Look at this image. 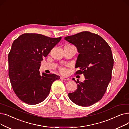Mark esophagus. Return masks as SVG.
I'll use <instances>...</instances> for the list:
<instances>
[{
    "label": "esophagus",
    "mask_w": 129,
    "mask_h": 129,
    "mask_svg": "<svg viewBox=\"0 0 129 129\" xmlns=\"http://www.w3.org/2000/svg\"><path fill=\"white\" fill-rule=\"evenodd\" d=\"M60 79H63L64 80H69L70 79L68 77H64V76H62L60 77Z\"/></svg>",
    "instance_id": "esophagus-1"
}]
</instances>
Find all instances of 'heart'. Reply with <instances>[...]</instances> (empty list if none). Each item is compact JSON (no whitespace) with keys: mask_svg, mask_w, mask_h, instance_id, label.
<instances>
[{"mask_svg":"<svg viewBox=\"0 0 129 129\" xmlns=\"http://www.w3.org/2000/svg\"><path fill=\"white\" fill-rule=\"evenodd\" d=\"M71 46H72V45H71ZM59 71H60V72L62 73H64L66 72V69L63 66H60L59 67Z\"/></svg>","mask_w":129,"mask_h":129,"instance_id":"obj_1","label":"heart"}]
</instances>
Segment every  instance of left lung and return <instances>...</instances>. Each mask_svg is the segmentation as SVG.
Wrapping results in <instances>:
<instances>
[{"instance_id":"left-lung-1","label":"left lung","mask_w":129,"mask_h":129,"mask_svg":"<svg viewBox=\"0 0 129 129\" xmlns=\"http://www.w3.org/2000/svg\"><path fill=\"white\" fill-rule=\"evenodd\" d=\"M65 40L77 47L79 54L75 68L79 69L75 74H83L85 78L83 82L73 78L77 89L69 93V97L80 106L92 105L103 98L111 79L113 58L111 47L102 37L88 31L66 37Z\"/></svg>"}]
</instances>
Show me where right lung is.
Segmentation results:
<instances>
[{"label": "right lung", "mask_w": 129, "mask_h": 129, "mask_svg": "<svg viewBox=\"0 0 129 129\" xmlns=\"http://www.w3.org/2000/svg\"><path fill=\"white\" fill-rule=\"evenodd\" d=\"M38 33H24L13 41L8 54L9 77L17 96L25 103L36 105L49 95L52 83L60 77L40 74L41 61L60 41Z\"/></svg>", "instance_id": "1"}]
</instances>
